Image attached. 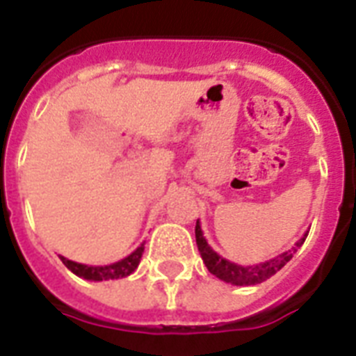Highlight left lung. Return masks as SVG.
<instances>
[{"label": "left lung", "instance_id": "left-lung-1", "mask_svg": "<svg viewBox=\"0 0 356 356\" xmlns=\"http://www.w3.org/2000/svg\"><path fill=\"white\" fill-rule=\"evenodd\" d=\"M307 234H305L303 238H299V242L296 243L292 249H288L284 253L277 254L275 259L266 260V262H260V264L254 266H238L234 264V262H229L227 259L220 257V254L207 243L205 236H203V231H201L200 220L195 223V242H197V249H200L201 259L205 262L207 270L211 271L212 275H216L218 279H222V281L225 282H231L234 286H251V284H259V282H264L266 279H270L271 275H275L277 271L281 270L282 266L292 259L293 253L298 251V248L303 245Z\"/></svg>", "mask_w": 356, "mask_h": 356}]
</instances>
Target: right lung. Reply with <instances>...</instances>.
I'll list each match as a JSON object with an SVG mask.
<instances>
[{"label": "right lung", "instance_id": "1", "mask_svg": "<svg viewBox=\"0 0 356 356\" xmlns=\"http://www.w3.org/2000/svg\"><path fill=\"white\" fill-rule=\"evenodd\" d=\"M142 253H144V243L136 248L133 253L125 257V259L114 262V264L108 266H86L79 264V262H74V260H68L60 257L63 264L68 268L72 273H75L77 277H83L86 281H111V279H122V277L131 275L140 264V259H142Z\"/></svg>", "mask_w": 356, "mask_h": 356}]
</instances>
